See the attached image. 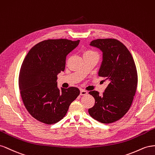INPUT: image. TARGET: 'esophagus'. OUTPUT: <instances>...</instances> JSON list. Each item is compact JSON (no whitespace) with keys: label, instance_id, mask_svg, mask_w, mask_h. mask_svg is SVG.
<instances>
[{"label":"esophagus","instance_id":"esophagus-1","mask_svg":"<svg viewBox=\"0 0 155 155\" xmlns=\"http://www.w3.org/2000/svg\"><path fill=\"white\" fill-rule=\"evenodd\" d=\"M80 94H81V95H86L87 94V91H85L84 90H81Z\"/></svg>","mask_w":155,"mask_h":155}]
</instances>
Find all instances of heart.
Listing matches in <instances>:
<instances>
[{"label": "heart", "instance_id": "b5f03b06", "mask_svg": "<svg viewBox=\"0 0 155 155\" xmlns=\"http://www.w3.org/2000/svg\"><path fill=\"white\" fill-rule=\"evenodd\" d=\"M92 54H97V53L94 51H91V50H86L83 52V56H86V55H92Z\"/></svg>", "mask_w": 155, "mask_h": 155}]
</instances>
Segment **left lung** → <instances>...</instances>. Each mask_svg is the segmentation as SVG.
I'll list each match as a JSON object with an SVG mask.
<instances>
[{
	"label": "left lung",
	"instance_id": "left-lung-1",
	"mask_svg": "<svg viewBox=\"0 0 155 155\" xmlns=\"http://www.w3.org/2000/svg\"><path fill=\"white\" fill-rule=\"evenodd\" d=\"M90 45L103 52L99 76L104 77L109 84L102 95L97 91L89 92L94 97L95 104L88 112L95 120L108 124L118 121L129 111L137 89L138 73L130 51L117 39H97Z\"/></svg>",
	"mask_w": 155,
	"mask_h": 155
}]
</instances>
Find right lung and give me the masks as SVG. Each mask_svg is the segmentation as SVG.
Instances as JSON below:
<instances>
[{"label":"right lung","instance_id":"right-lung-1","mask_svg":"<svg viewBox=\"0 0 155 155\" xmlns=\"http://www.w3.org/2000/svg\"><path fill=\"white\" fill-rule=\"evenodd\" d=\"M80 40L47 39L28 52L21 65L19 86L26 109L34 118L47 125L58 122L80 94L77 87H57V74L65 70L66 56Z\"/></svg>","mask_w":155,"mask_h":155}]
</instances>
